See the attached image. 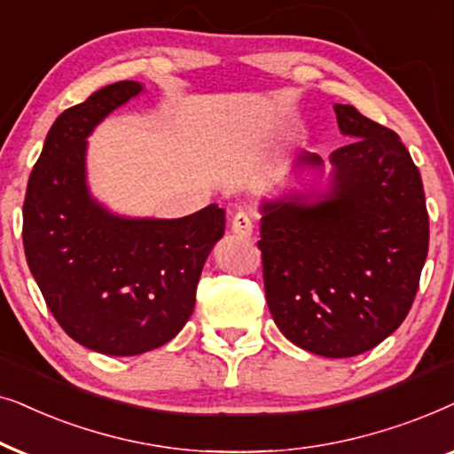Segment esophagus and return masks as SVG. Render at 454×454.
I'll list each match as a JSON object with an SVG mask.
<instances>
[{
  "mask_svg": "<svg viewBox=\"0 0 454 454\" xmlns=\"http://www.w3.org/2000/svg\"><path fill=\"white\" fill-rule=\"evenodd\" d=\"M232 232L237 234V237H240V239L253 237V220H251V215L245 214V211H239V214L232 217Z\"/></svg>",
  "mask_w": 454,
  "mask_h": 454,
  "instance_id": "1",
  "label": "esophagus"
}]
</instances>
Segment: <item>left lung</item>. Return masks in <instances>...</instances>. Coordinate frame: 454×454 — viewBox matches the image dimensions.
Segmentation results:
<instances>
[{"label": "left lung", "mask_w": 454, "mask_h": 454, "mask_svg": "<svg viewBox=\"0 0 454 454\" xmlns=\"http://www.w3.org/2000/svg\"><path fill=\"white\" fill-rule=\"evenodd\" d=\"M350 143L330 155L328 189L263 199L265 299L284 336L322 357L365 353L388 338L413 305L427 257L424 184L395 130L353 106H334ZM301 172L324 160L301 153Z\"/></svg>", "instance_id": "left-lung-1"}]
</instances>
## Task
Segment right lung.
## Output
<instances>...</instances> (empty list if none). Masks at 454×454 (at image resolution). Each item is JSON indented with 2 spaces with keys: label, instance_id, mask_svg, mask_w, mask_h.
Masks as SVG:
<instances>
[{
  "label": "right lung",
  "instance_id": "1",
  "mask_svg": "<svg viewBox=\"0 0 454 454\" xmlns=\"http://www.w3.org/2000/svg\"><path fill=\"white\" fill-rule=\"evenodd\" d=\"M141 93V82L120 81L59 114L22 209L24 255L53 317L72 340L114 357L147 353L184 328L226 228L215 203L161 220L118 215L90 195L87 138Z\"/></svg>",
  "mask_w": 454,
  "mask_h": 454
}]
</instances>
